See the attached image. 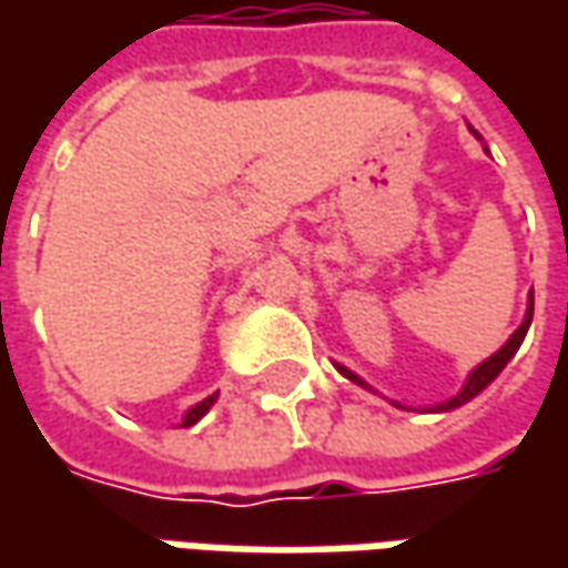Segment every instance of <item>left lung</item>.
<instances>
[{
	"instance_id": "8db88e82",
	"label": "left lung",
	"mask_w": 568,
	"mask_h": 568,
	"mask_svg": "<svg viewBox=\"0 0 568 568\" xmlns=\"http://www.w3.org/2000/svg\"><path fill=\"white\" fill-rule=\"evenodd\" d=\"M531 316H535V296H531V303H528V316H525V322H521V325L515 328L513 338L506 341V344H503V347H499V351L493 354L490 361L480 363V366H477V369L470 373V379L465 382V388H462V392H458V395H455L452 402L439 404L436 410H452V407H458V404L470 402V398H474L477 392H484V388H487V385H490V382L496 379L499 373H503V366L513 361L515 351L521 347V341H525V335H528V325H531ZM338 369L344 373V376H347V379H354L357 385H363V379H357V376H354L351 369H344V366H338Z\"/></svg>"
}]
</instances>
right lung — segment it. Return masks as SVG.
<instances>
[{"instance_id":"add662e5","label":"right lung","mask_w":568,"mask_h":568,"mask_svg":"<svg viewBox=\"0 0 568 568\" xmlns=\"http://www.w3.org/2000/svg\"><path fill=\"white\" fill-rule=\"evenodd\" d=\"M211 404H214V395H211V398H205V402L195 404V407H192V410H189V414H186V420H183V426L199 424V420H202V417H205V414H207V407H211Z\"/></svg>"}]
</instances>
